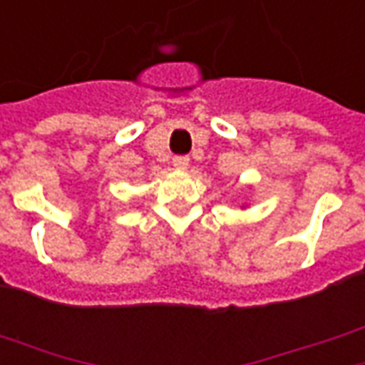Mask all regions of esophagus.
I'll return each instance as SVG.
<instances>
[{"mask_svg": "<svg viewBox=\"0 0 365 365\" xmlns=\"http://www.w3.org/2000/svg\"><path fill=\"white\" fill-rule=\"evenodd\" d=\"M173 165H175L178 170H187L190 158H187V155H175V158H173Z\"/></svg>", "mask_w": 365, "mask_h": 365, "instance_id": "obj_1", "label": "esophagus"}]
</instances>
